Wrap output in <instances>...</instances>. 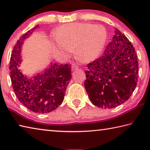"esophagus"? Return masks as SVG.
I'll return each instance as SVG.
<instances>
[{"label": "esophagus", "mask_w": 150, "mask_h": 150, "mask_svg": "<svg viewBox=\"0 0 150 150\" xmlns=\"http://www.w3.org/2000/svg\"><path fill=\"white\" fill-rule=\"evenodd\" d=\"M78 68H79V66L77 64H76V63H73L71 65L72 70H76V69H77Z\"/></svg>", "instance_id": "obj_1"}]
</instances>
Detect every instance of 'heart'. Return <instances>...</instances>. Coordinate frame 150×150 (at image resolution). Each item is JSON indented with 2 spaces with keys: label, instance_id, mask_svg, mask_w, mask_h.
I'll return each mask as SVG.
<instances>
[{
  "label": "heart",
  "instance_id": "1",
  "mask_svg": "<svg viewBox=\"0 0 150 150\" xmlns=\"http://www.w3.org/2000/svg\"><path fill=\"white\" fill-rule=\"evenodd\" d=\"M55 45L65 54L75 50L79 60L89 62L96 59L106 40L105 28L95 24L71 23L63 25L56 33Z\"/></svg>",
  "mask_w": 150,
  "mask_h": 150
}]
</instances>
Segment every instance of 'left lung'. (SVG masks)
<instances>
[{
	"mask_svg": "<svg viewBox=\"0 0 150 150\" xmlns=\"http://www.w3.org/2000/svg\"><path fill=\"white\" fill-rule=\"evenodd\" d=\"M87 67L84 85L91 103L98 107L120 105L136 87L138 56L131 42L117 28L105 52Z\"/></svg>",
	"mask_w": 150,
	"mask_h": 150,
	"instance_id": "8db88e82",
	"label": "left lung"
}]
</instances>
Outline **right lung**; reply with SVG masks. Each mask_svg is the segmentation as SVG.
<instances>
[{
  "label": "right lung",
  "instance_id": "obj_1",
  "mask_svg": "<svg viewBox=\"0 0 150 150\" xmlns=\"http://www.w3.org/2000/svg\"><path fill=\"white\" fill-rule=\"evenodd\" d=\"M38 27L33 28L22 35L12 50L10 61L12 88L18 100L34 112L47 113L62 103L65 91L71 79L70 64L54 63L44 73L27 78L18 69L21 62V47L24 40Z\"/></svg>",
  "mask_w": 150,
  "mask_h": 150
}]
</instances>
